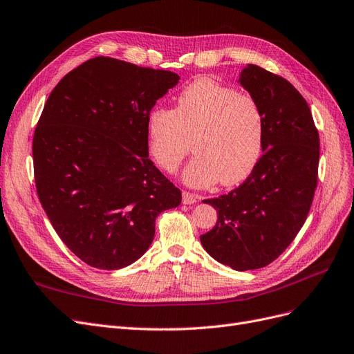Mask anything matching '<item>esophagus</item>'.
<instances>
[{"label":"esophagus","mask_w":354,"mask_h":354,"mask_svg":"<svg viewBox=\"0 0 354 354\" xmlns=\"http://www.w3.org/2000/svg\"><path fill=\"white\" fill-rule=\"evenodd\" d=\"M197 201H200V197L197 194H191L187 191L182 192V203L184 204H195Z\"/></svg>","instance_id":"esophagus-1"}]
</instances>
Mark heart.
I'll use <instances>...</instances> for the list:
<instances>
[{
  "label": "heart",
  "mask_w": 354,
  "mask_h": 354,
  "mask_svg": "<svg viewBox=\"0 0 354 354\" xmlns=\"http://www.w3.org/2000/svg\"><path fill=\"white\" fill-rule=\"evenodd\" d=\"M146 131L150 156L163 172H176L194 140L197 156L182 175L185 184L207 188L218 180L232 187L250 176L259 160L264 120L251 96L201 78L180 91L175 109H151Z\"/></svg>",
  "instance_id": "1"
}]
</instances>
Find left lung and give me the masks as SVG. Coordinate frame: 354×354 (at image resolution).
<instances>
[{"instance_id":"1","label":"left lung","mask_w":354,"mask_h":354,"mask_svg":"<svg viewBox=\"0 0 354 354\" xmlns=\"http://www.w3.org/2000/svg\"><path fill=\"white\" fill-rule=\"evenodd\" d=\"M238 83L263 113L264 154L241 187L205 200L217 223L200 241L218 263L246 271L272 263L302 229L317 189L319 136L306 100L286 78L248 64Z\"/></svg>"}]
</instances>
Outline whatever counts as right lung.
<instances>
[{
    "mask_svg": "<svg viewBox=\"0 0 354 354\" xmlns=\"http://www.w3.org/2000/svg\"><path fill=\"white\" fill-rule=\"evenodd\" d=\"M179 75L96 57L50 91L33 137L39 201L68 250L120 270L144 255L180 191L149 159L147 116Z\"/></svg>",
    "mask_w": 354,
    "mask_h": 354,
    "instance_id": "right-lung-1",
    "label": "right lung"
}]
</instances>
